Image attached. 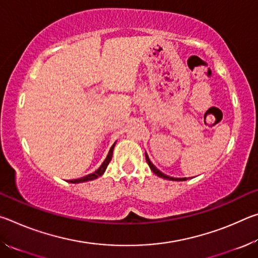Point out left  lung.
<instances>
[{"instance_id":"left-lung-1","label":"left lung","mask_w":258,"mask_h":258,"mask_svg":"<svg viewBox=\"0 0 258 258\" xmlns=\"http://www.w3.org/2000/svg\"><path fill=\"white\" fill-rule=\"evenodd\" d=\"M146 159H147V163H148V165H149V167H150V169L152 172H154L157 176H159V177H163V178H165V180H169V181H185L186 178L185 177H172V176H168V175H166V174H164L163 172H160L158 168L156 167V166L151 163L150 161V159H149V157H148V155L146 154Z\"/></svg>"}]
</instances>
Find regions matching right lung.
Here are the masks:
<instances>
[{
  "instance_id": "obj_1",
  "label": "right lung",
  "mask_w": 258,
  "mask_h": 258,
  "mask_svg": "<svg viewBox=\"0 0 258 258\" xmlns=\"http://www.w3.org/2000/svg\"><path fill=\"white\" fill-rule=\"evenodd\" d=\"M113 148H115V143H113V146L110 148V150H109V152H108V156H107V158L104 159V161L103 163L101 164V166H100V167L97 169V171L95 172H93V173H91V174H89V175H86V176H83V177H81V178H75V180H72V181H69L71 183H81V182H87V181H92V180H94V178H98L99 176H101L102 174L106 172V169H107V166H108V164L110 163V160H111V157H112V151H113Z\"/></svg>"
}]
</instances>
